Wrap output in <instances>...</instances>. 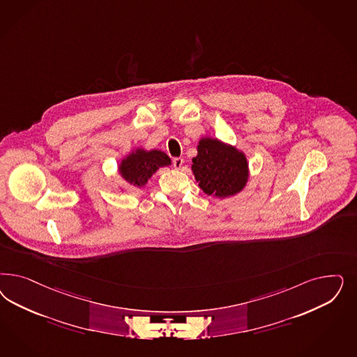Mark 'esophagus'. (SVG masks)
<instances>
[{
	"label": "esophagus",
	"mask_w": 357,
	"mask_h": 357,
	"mask_svg": "<svg viewBox=\"0 0 357 357\" xmlns=\"http://www.w3.org/2000/svg\"><path fill=\"white\" fill-rule=\"evenodd\" d=\"M172 164L176 169H180L183 167V164H184V159L183 158H174L172 160Z\"/></svg>",
	"instance_id": "esophagus-1"
}]
</instances>
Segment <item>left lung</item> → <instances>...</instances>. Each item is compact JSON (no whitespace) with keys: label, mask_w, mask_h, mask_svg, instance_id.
Returning <instances> with one entry per match:
<instances>
[{"label":"left lung","mask_w":357,"mask_h":357,"mask_svg":"<svg viewBox=\"0 0 357 357\" xmlns=\"http://www.w3.org/2000/svg\"><path fill=\"white\" fill-rule=\"evenodd\" d=\"M192 169L199 188L208 196H234L242 190L248 178L245 156L217 139L199 140Z\"/></svg>","instance_id":"1"}]
</instances>
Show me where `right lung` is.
<instances>
[{
    "label": "right lung",
    "instance_id": "1",
    "mask_svg": "<svg viewBox=\"0 0 357 357\" xmlns=\"http://www.w3.org/2000/svg\"><path fill=\"white\" fill-rule=\"evenodd\" d=\"M171 164V159L161 151L137 150L131 153L127 159L122 161L119 172L127 183L143 186L149 181L151 176L156 172L160 167Z\"/></svg>",
    "mask_w": 357,
    "mask_h": 357
}]
</instances>
